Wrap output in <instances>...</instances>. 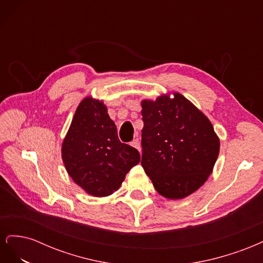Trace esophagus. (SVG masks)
I'll list each match as a JSON object with an SVG mask.
<instances>
[{
  "label": "esophagus",
  "mask_w": 263,
  "mask_h": 263,
  "mask_svg": "<svg viewBox=\"0 0 263 263\" xmlns=\"http://www.w3.org/2000/svg\"><path fill=\"white\" fill-rule=\"evenodd\" d=\"M130 146H132V147H134V148H136L137 150H139V151H140V145H139V140H138V138H135V139L130 142Z\"/></svg>",
  "instance_id": "34e87169"
}]
</instances>
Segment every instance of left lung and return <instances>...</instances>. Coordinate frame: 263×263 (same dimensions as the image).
<instances>
[{
    "label": "left lung",
    "mask_w": 263,
    "mask_h": 263,
    "mask_svg": "<svg viewBox=\"0 0 263 263\" xmlns=\"http://www.w3.org/2000/svg\"><path fill=\"white\" fill-rule=\"evenodd\" d=\"M172 95L141 101V165L159 194L180 200L208 181L220 144L208 116L179 92Z\"/></svg>",
    "instance_id": "1"
}]
</instances>
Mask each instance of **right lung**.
<instances>
[{
  "instance_id": "right-lung-1",
  "label": "right lung",
  "mask_w": 263,
  "mask_h": 263,
  "mask_svg": "<svg viewBox=\"0 0 263 263\" xmlns=\"http://www.w3.org/2000/svg\"><path fill=\"white\" fill-rule=\"evenodd\" d=\"M61 157L71 179L97 197L113 194L140 161L137 149L119 141L106 105L92 97L78 105L62 141Z\"/></svg>"
}]
</instances>
